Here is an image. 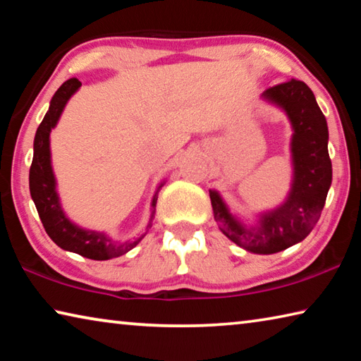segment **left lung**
Returning <instances> with one entry per match:
<instances>
[{
    "label": "left lung",
    "mask_w": 361,
    "mask_h": 361,
    "mask_svg": "<svg viewBox=\"0 0 361 361\" xmlns=\"http://www.w3.org/2000/svg\"><path fill=\"white\" fill-rule=\"evenodd\" d=\"M262 99L282 108L291 122L293 183L285 202L259 215L247 226L229 212L216 191L210 189L213 215L219 231L240 248L256 255L282 252L304 240L319 221L331 186L333 169L328 154V126L314 92L298 79L274 85Z\"/></svg>",
    "instance_id": "obj_1"
}]
</instances>
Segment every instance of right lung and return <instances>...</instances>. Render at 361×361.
Masks as SVG:
<instances>
[{"mask_svg": "<svg viewBox=\"0 0 361 361\" xmlns=\"http://www.w3.org/2000/svg\"><path fill=\"white\" fill-rule=\"evenodd\" d=\"M79 87H81V81H78L76 78H71L60 85L52 97L49 111L39 124L38 130H36L33 143V162L32 167H30V194H32V199L47 235L60 248L71 253H78L89 259L105 261L130 252L133 247L138 245L140 240L146 235V232L138 237H133L132 240L118 242L113 237L106 235L105 232L79 228L66 218L65 212L62 210L57 194V181L51 164V138L49 137H51V130L57 126L65 105ZM162 185L164 183L159 185L157 191L162 188ZM157 191L152 197V212L146 229L151 228V221L154 218Z\"/></svg>", "mask_w": 361, "mask_h": 361, "instance_id": "right-lung-1", "label": "right lung"}]
</instances>
